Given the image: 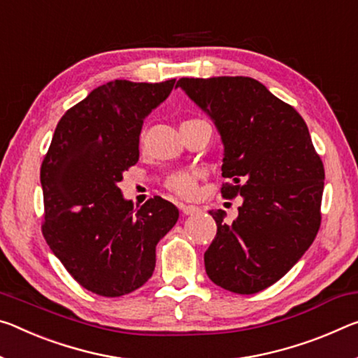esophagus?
<instances>
[{"mask_svg": "<svg viewBox=\"0 0 358 358\" xmlns=\"http://www.w3.org/2000/svg\"><path fill=\"white\" fill-rule=\"evenodd\" d=\"M180 210L183 212V215H197L201 213V208L196 206H180Z\"/></svg>", "mask_w": 358, "mask_h": 358, "instance_id": "esophagus-1", "label": "esophagus"}]
</instances>
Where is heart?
I'll list each match as a JSON object with an SVG mask.
<instances>
[{
    "label": "heart",
    "mask_w": 358,
    "mask_h": 358,
    "mask_svg": "<svg viewBox=\"0 0 358 358\" xmlns=\"http://www.w3.org/2000/svg\"><path fill=\"white\" fill-rule=\"evenodd\" d=\"M197 178L199 173L192 172H177L170 175L167 180V188L181 197H192L197 191Z\"/></svg>",
    "instance_id": "heart-1"
}]
</instances>
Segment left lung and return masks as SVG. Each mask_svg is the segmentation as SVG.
I'll list each match as a JSON object with an SVG mask.
<instances>
[{
    "instance_id": "8db88e82",
    "label": "left lung",
    "mask_w": 358,
    "mask_h": 358,
    "mask_svg": "<svg viewBox=\"0 0 358 358\" xmlns=\"http://www.w3.org/2000/svg\"><path fill=\"white\" fill-rule=\"evenodd\" d=\"M177 87L212 119L223 141L221 188L242 196L239 215L224 223L210 210L217 236L203 253L208 279L252 294L290 271L320 228L325 170L308 126L293 106L245 76L181 78Z\"/></svg>"
}]
</instances>
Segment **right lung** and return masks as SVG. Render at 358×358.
Masks as SVG:
<instances>
[{"label":"right lung","mask_w":358,"mask_h":358,"mask_svg":"<svg viewBox=\"0 0 358 358\" xmlns=\"http://www.w3.org/2000/svg\"><path fill=\"white\" fill-rule=\"evenodd\" d=\"M175 79H115L94 89L57 124L41 166L43 234L73 279L100 296H122L148 282L156 245L178 220L162 197L138 210L117 183L138 162L145 117L166 100Z\"/></svg>","instance_id":"1"}]
</instances>
